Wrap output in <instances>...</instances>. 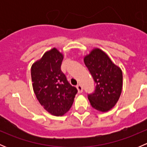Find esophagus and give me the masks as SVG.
Returning <instances> with one entry per match:
<instances>
[{
	"label": "esophagus",
	"mask_w": 147,
	"mask_h": 147,
	"mask_svg": "<svg viewBox=\"0 0 147 147\" xmlns=\"http://www.w3.org/2000/svg\"><path fill=\"white\" fill-rule=\"evenodd\" d=\"M77 89H78V91L79 93H82V91H83V88L82 86L80 85V84H78V85H77Z\"/></svg>",
	"instance_id": "esophagus-1"
}]
</instances>
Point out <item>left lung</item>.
I'll use <instances>...</instances> for the list:
<instances>
[{
	"instance_id": "left-lung-1",
	"label": "left lung",
	"mask_w": 147,
	"mask_h": 147,
	"mask_svg": "<svg viewBox=\"0 0 147 147\" xmlns=\"http://www.w3.org/2000/svg\"><path fill=\"white\" fill-rule=\"evenodd\" d=\"M84 62L96 83L95 90L88 94L92 107L105 112L115 107L122 90V72L109 56L94 48L84 57Z\"/></svg>"
}]
</instances>
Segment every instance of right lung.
Listing matches in <instances>:
<instances>
[{
	"instance_id": "add662e5",
	"label": "right lung",
	"mask_w": 147,
	"mask_h": 147,
	"mask_svg": "<svg viewBox=\"0 0 147 147\" xmlns=\"http://www.w3.org/2000/svg\"><path fill=\"white\" fill-rule=\"evenodd\" d=\"M63 55L55 47L47 51L31 67L32 87L46 111L62 116L69 111L78 92L61 70Z\"/></svg>"
}]
</instances>
